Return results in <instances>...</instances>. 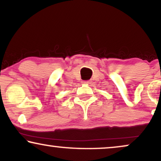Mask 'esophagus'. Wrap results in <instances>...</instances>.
<instances>
[{"instance_id":"obj_1","label":"esophagus","mask_w":161,"mask_h":161,"mask_svg":"<svg viewBox=\"0 0 161 161\" xmlns=\"http://www.w3.org/2000/svg\"><path fill=\"white\" fill-rule=\"evenodd\" d=\"M83 84H89L91 83V80H83L82 82Z\"/></svg>"}]
</instances>
